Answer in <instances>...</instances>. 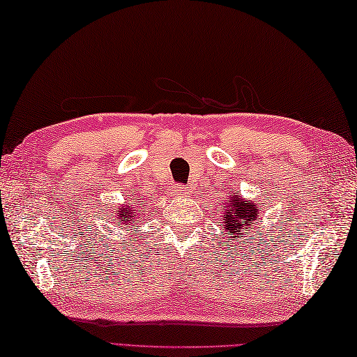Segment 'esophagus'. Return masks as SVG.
I'll return each mask as SVG.
<instances>
[{
    "label": "esophagus",
    "instance_id": "obj_1",
    "mask_svg": "<svg viewBox=\"0 0 357 357\" xmlns=\"http://www.w3.org/2000/svg\"><path fill=\"white\" fill-rule=\"evenodd\" d=\"M172 196L175 199L186 197V196H190V190L186 188V186H183V185H175L174 188H172Z\"/></svg>",
    "mask_w": 357,
    "mask_h": 357
}]
</instances>
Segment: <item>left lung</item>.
Wrapping results in <instances>:
<instances>
[{
    "instance_id": "left-lung-1",
    "label": "left lung",
    "mask_w": 357,
    "mask_h": 357,
    "mask_svg": "<svg viewBox=\"0 0 357 357\" xmlns=\"http://www.w3.org/2000/svg\"><path fill=\"white\" fill-rule=\"evenodd\" d=\"M221 210L222 240L226 238V234H230L232 238L238 240H241V236L251 234V229L255 224V220H257V216L261 211L259 205L255 204V201H248V199H243L238 192L232 191L227 192L226 201H222ZM218 238H220V236H218Z\"/></svg>"
}]
</instances>
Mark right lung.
I'll return each mask as SVG.
<instances>
[{"instance_id": "obj_1", "label": "right lung", "mask_w": 357, "mask_h": 357, "mask_svg": "<svg viewBox=\"0 0 357 357\" xmlns=\"http://www.w3.org/2000/svg\"><path fill=\"white\" fill-rule=\"evenodd\" d=\"M137 218H139V211H137L136 205L127 204V205H122V207L116 208V213L112 215V220H114L112 222H114V226L127 229L131 226V224H136Z\"/></svg>"}]
</instances>
